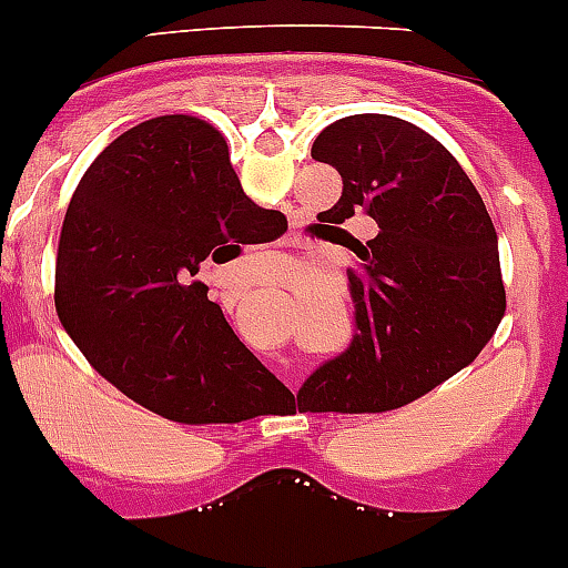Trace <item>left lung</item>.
Here are the masks:
<instances>
[{
	"label": "left lung",
	"instance_id": "obj_1",
	"mask_svg": "<svg viewBox=\"0 0 568 568\" xmlns=\"http://www.w3.org/2000/svg\"><path fill=\"white\" fill-rule=\"evenodd\" d=\"M311 155L344 180L327 222L366 213L379 230L366 244L352 239L355 338L302 394L313 410H394L469 366L497 333V230L447 146L405 119L346 115L318 132Z\"/></svg>",
	"mask_w": 568,
	"mask_h": 568
}]
</instances>
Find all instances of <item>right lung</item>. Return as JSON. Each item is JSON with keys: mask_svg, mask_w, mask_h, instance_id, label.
Listing matches in <instances>:
<instances>
[{"mask_svg": "<svg viewBox=\"0 0 568 568\" xmlns=\"http://www.w3.org/2000/svg\"><path fill=\"white\" fill-rule=\"evenodd\" d=\"M268 219L241 189L213 124L174 113L130 126L88 166L65 211L54 263L60 324L108 383L158 416H257L277 377L196 274L255 244Z\"/></svg>", "mask_w": 568, "mask_h": 568, "instance_id": "obj_1", "label": "right lung"}]
</instances>
